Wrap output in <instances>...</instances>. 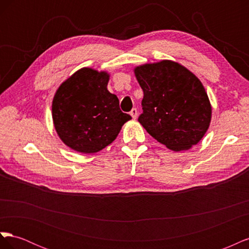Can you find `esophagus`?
<instances>
[{"label":"esophagus","instance_id":"34e87169","mask_svg":"<svg viewBox=\"0 0 249 249\" xmlns=\"http://www.w3.org/2000/svg\"><path fill=\"white\" fill-rule=\"evenodd\" d=\"M130 114H131V116H132L134 119H136L137 116H138V110H137L136 108H133V109L131 110V112H130Z\"/></svg>","mask_w":249,"mask_h":249}]
</instances>
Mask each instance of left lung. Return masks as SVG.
<instances>
[{
	"instance_id": "1",
	"label": "left lung",
	"mask_w": 249,
	"mask_h": 249,
	"mask_svg": "<svg viewBox=\"0 0 249 249\" xmlns=\"http://www.w3.org/2000/svg\"><path fill=\"white\" fill-rule=\"evenodd\" d=\"M135 76L143 90L138 122L150 136L175 152L197 144L212 108L196 76L170 60L138 66Z\"/></svg>"
}]
</instances>
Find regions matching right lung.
Masks as SVG:
<instances>
[{
	"instance_id": "right-lung-1",
	"label": "right lung",
	"mask_w": 249,
	"mask_h": 249,
	"mask_svg": "<svg viewBox=\"0 0 249 249\" xmlns=\"http://www.w3.org/2000/svg\"><path fill=\"white\" fill-rule=\"evenodd\" d=\"M109 74L82 69L62 83L52 104L54 125L67 146L84 154L100 152L115 140L131 115L108 91Z\"/></svg>"
}]
</instances>
